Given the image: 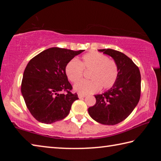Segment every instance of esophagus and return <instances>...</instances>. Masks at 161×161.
<instances>
[{
  "mask_svg": "<svg viewBox=\"0 0 161 161\" xmlns=\"http://www.w3.org/2000/svg\"><path fill=\"white\" fill-rule=\"evenodd\" d=\"M86 97L85 95H84V94H78V97L80 98V99H81V98H84V97Z\"/></svg>",
  "mask_w": 161,
  "mask_h": 161,
  "instance_id": "obj_1",
  "label": "esophagus"
}]
</instances>
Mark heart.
<instances>
[{
  "mask_svg": "<svg viewBox=\"0 0 161 161\" xmlns=\"http://www.w3.org/2000/svg\"><path fill=\"white\" fill-rule=\"evenodd\" d=\"M83 69L91 70L88 76L90 80H81L73 86L74 91L80 94L96 93L101 87L109 89L119 77V67L116 62L95 51L84 54L80 62L75 59L70 60L65 67V73L68 80L75 83L82 77Z\"/></svg>",
  "mask_w": 161,
  "mask_h": 161,
  "instance_id": "obj_1",
  "label": "heart"
}]
</instances>
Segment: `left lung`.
<instances>
[{"label":"left lung","instance_id":"8db88e82","mask_svg":"<svg viewBox=\"0 0 161 161\" xmlns=\"http://www.w3.org/2000/svg\"><path fill=\"white\" fill-rule=\"evenodd\" d=\"M111 56L119 67L116 83L107 92L95 95L96 103L88 108L94 121L104 125H115L129 116L139 102L141 74L131 59L112 49L99 50Z\"/></svg>","mask_w":161,"mask_h":161}]
</instances>
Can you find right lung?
Instances as JSON below:
<instances>
[{
	"label": "right lung",
	"mask_w": 161,
	"mask_h": 161,
	"mask_svg": "<svg viewBox=\"0 0 161 161\" xmlns=\"http://www.w3.org/2000/svg\"><path fill=\"white\" fill-rule=\"evenodd\" d=\"M51 47L30 60L24 71L21 93L30 112L38 121L53 124L64 119L72 103L79 99L70 91L65 67L84 52ZM66 91L67 93H61Z\"/></svg>",
	"instance_id": "obj_1"
}]
</instances>
